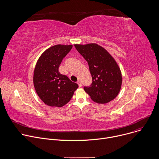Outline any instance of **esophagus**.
Here are the masks:
<instances>
[{"label":"esophagus","instance_id":"1","mask_svg":"<svg viewBox=\"0 0 159 159\" xmlns=\"http://www.w3.org/2000/svg\"><path fill=\"white\" fill-rule=\"evenodd\" d=\"M77 84L79 85V87H82V83H81V82H80V81H79H79H77Z\"/></svg>","mask_w":159,"mask_h":159}]
</instances>
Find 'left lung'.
<instances>
[{
	"mask_svg": "<svg viewBox=\"0 0 159 159\" xmlns=\"http://www.w3.org/2000/svg\"><path fill=\"white\" fill-rule=\"evenodd\" d=\"M74 46L87 61L93 78L90 86L84 87L85 91L98 104H106L116 98L121 87L122 75L115 58L96 43Z\"/></svg>",
	"mask_w": 159,
	"mask_h": 159,
	"instance_id": "8db88e82",
	"label": "left lung"
}]
</instances>
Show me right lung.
Returning <instances> with one entry per match:
<instances>
[{"mask_svg": "<svg viewBox=\"0 0 159 159\" xmlns=\"http://www.w3.org/2000/svg\"><path fill=\"white\" fill-rule=\"evenodd\" d=\"M72 48V44L54 45L41 54L36 64L33 75L36 92L41 100L49 106H65L79 87L58 71L63 58Z\"/></svg>", "mask_w": 159, "mask_h": 159, "instance_id": "right-lung-1", "label": "right lung"}]
</instances>
